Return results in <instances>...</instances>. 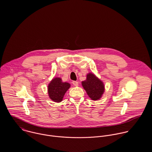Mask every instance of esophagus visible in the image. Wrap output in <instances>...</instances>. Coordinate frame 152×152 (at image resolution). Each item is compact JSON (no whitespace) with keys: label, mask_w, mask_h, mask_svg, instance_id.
<instances>
[{"label":"esophagus","mask_w":152,"mask_h":152,"mask_svg":"<svg viewBox=\"0 0 152 152\" xmlns=\"http://www.w3.org/2000/svg\"><path fill=\"white\" fill-rule=\"evenodd\" d=\"M72 84H73V85H74V86H75V87H77V86H78V83L77 81H72Z\"/></svg>","instance_id":"esophagus-1"}]
</instances>
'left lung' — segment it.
Returning <instances> with one entry per match:
<instances>
[{
    "label": "left lung",
    "instance_id": "obj_1",
    "mask_svg": "<svg viewBox=\"0 0 152 152\" xmlns=\"http://www.w3.org/2000/svg\"><path fill=\"white\" fill-rule=\"evenodd\" d=\"M82 86L89 97L94 101L99 99L105 91L103 82L92 73L87 74L86 80L82 81Z\"/></svg>",
    "mask_w": 152,
    "mask_h": 152
}]
</instances>
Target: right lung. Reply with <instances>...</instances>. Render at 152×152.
<instances>
[{
    "label": "right lung",
    "instance_id": "1",
    "mask_svg": "<svg viewBox=\"0 0 152 152\" xmlns=\"http://www.w3.org/2000/svg\"><path fill=\"white\" fill-rule=\"evenodd\" d=\"M69 87L70 84L66 82H63L61 78H54L48 86L50 98L56 102H60Z\"/></svg>",
    "mask_w": 152,
    "mask_h": 152
}]
</instances>
